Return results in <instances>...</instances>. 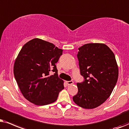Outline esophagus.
<instances>
[{
  "label": "esophagus",
  "instance_id": "esophagus-1",
  "mask_svg": "<svg viewBox=\"0 0 129 129\" xmlns=\"http://www.w3.org/2000/svg\"><path fill=\"white\" fill-rule=\"evenodd\" d=\"M66 83L67 85H72L74 84L73 81H66Z\"/></svg>",
  "mask_w": 129,
  "mask_h": 129
}]
</instances>
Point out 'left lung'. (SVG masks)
<instances>
[{
	"instance_id": "1",
	"label": "left lung",
	"mask_w": 129,
	"mask_h": 129,
	"mask_svg": "<svg viewBox=\"0 0 129 129\" xmlns=\"http://www.w3.org/2000/svg\"><path fill=\"white\" fill-rule=\"evenodd\" d=\"M80 74L78 92L73 98L77 105L91 109L102 104L111 95L118 76V68L112 51L104 44L91 43L78 48Z\"/></svg>"
}]
</instances>
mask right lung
Masks as SVG:
<instances>
[{
	"mask_svg": "<svg viewBox=\"0 0 129 129\" xmlns=\"http://www.w3.org/2000/svg\"><path fill=\"white\" fill-rule=\"evenodd\" d=\"M62 51L52 43L38 38L22 48L15 61L13 73L20 91L29 102L44 106L57 100L64 88L55 65ZM50 71L54 75H49Z\"/></svg>",
	"mask_w": 129,
	"mask_h": 129,
	"instance_id": "right-lung-1",
	"label": "right lung"
}]
</instances>
